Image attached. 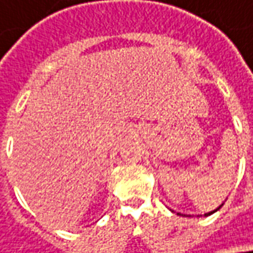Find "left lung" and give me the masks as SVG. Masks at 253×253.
<instances>
[{
    "instance_id": "1",
    "label": "left lung",
    "mask_w": 253,
    "mask_h": 253,
    "mask_svg": "<svg viewBox=\"0 0 253 253\" xmlns=\"http://www.w3.org/2000/svg\"><path fill=\"white\" fill-rule=\"evenodd\" d=\"M220 208H222V205H220V206H219V208H217V209H215V211H212V212H209V213H205V216H209V215H212V213H215L216 211H219V209H220ZM177 215H180V213H177Z\"/></svg>"
}]
</instances>
